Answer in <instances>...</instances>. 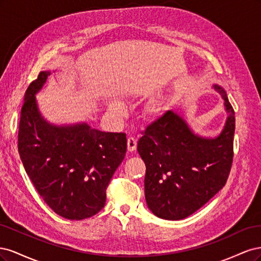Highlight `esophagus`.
<instances>
[{
	"label": "esophagus",
	"mask_w": 261,
	"mask_h": 261,
	"mask_svg": "<svg viewBox=\"0 0 261 261\" xmlns=\"http://www.w3.org/2000/svg\"><path fill=\"white\" fill-rule=\"evenodd\" d=\"M137 147V140L134 137H128L127 138V150L129 152L134 151Z\"/></svg>",
	"instance_id": "1"
}]
</instances>
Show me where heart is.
<instances>
[{
    "mask_svg": "<svg viewBox=\"0 0 261 261\" xmlns=\"http://www.w3.org/2000/svg\"><path fill=\"white\" fill-rule=\"evenodd\" d=\"M110 110L115 114H121L122 113V107L121 105H118L117 102H113L110 106ZM163 112V108L158 101H152L146 107L145 109V115L147 118H150V120H156L158 117H160Z\"/></svg>",
    "mask_w": 261,
    "mask_h": 261,
    "instance_id": "obj_1",
    "label": "heart"
}]
</instances>
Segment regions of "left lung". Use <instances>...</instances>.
I'll return each instance as SVG.
<instances>
[{"instance_id":"1","label":"left lung","mask_w":261,"mask_h":261,"mask_svg":"<svg viewBox=\"0 0 261 261\" xmlns=\"http://www.w3.org/2000/svg\"><path fill=\"white\" fill-rule=\"evenodd\" d=\"M228 114L216 138L195 135L181 116L167 111L147 126L137 150L146 164L148 208L165 220L193 215L225 185L233 162L234 110L220 86Z\"/></svg>"}]
</instances>
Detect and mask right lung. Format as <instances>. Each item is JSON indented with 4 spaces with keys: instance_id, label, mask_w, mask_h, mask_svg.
Masks as SVG:
<instances>
[{
    "instance_id": "add662e5",
    "label": "right lung",
    "mask_w": 261,
    "mask_h": 261,
    "mask_svg": "<svg viewBox=\"0 0 261 261\" xmlns=\"http://www.w3.org/2000/svg\"><path fill=\"white\" fill-rule=\"evenodd\" d=\"M50 72H40L25 92L18 152L37 192L59 216L90 218L105 207L107 187L124 159L125 133H106L85 123L57 126L38 110L35 94Z\"/></svg>"
}]
</instances>
